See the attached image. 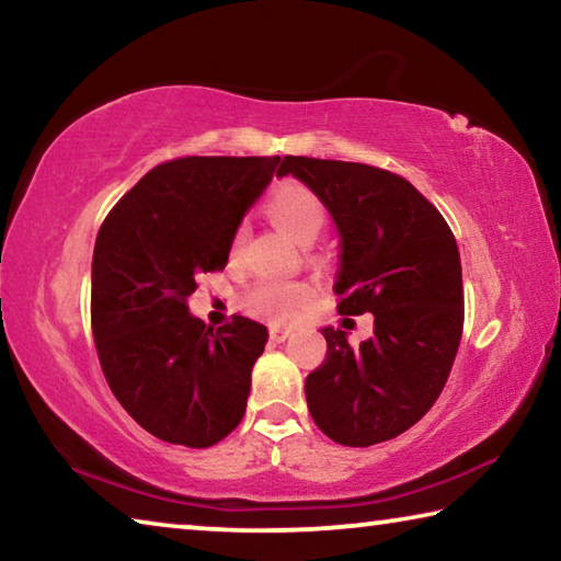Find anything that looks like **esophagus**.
<instances>
[{
  "instance_id": "obj_1",
  "label": "esophagus",
  "mask_w": 561,
  "mask_h": 561,
  "mask_svg": "<svg viewBox=\"0 0 561 561\" xmlns=\"http://www.w3.org/2000/svg\"><path fill=\"white\" fill-rule=\"evenodd\" d=\"M289 334H291L289 327H279V324L270 327V339H272V341H287Z\"/></svg>"
}]
</instances>
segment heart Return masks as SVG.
I'll return each instance as SVG.
<instances>
[{"label": "heart", "mask_w": 561, "mask_h": 561, "mask_svg": "<svg viewBox=\"0 0 561 561\" xmlns=\"http://www.w3.org/2000/svg\"><path fill=\"white\" fill-rule=\"evenodd\" d=\"M267 213L282 230H287L299 244L309 247L327 227V207L314 190L301 183H282L267 201ZM247 240L244 227L232 234L230 254L237 257ZM309 297L307 287L291 282H260L247 291L244 304L254 314L270 319H289L299 304Z\"/></svg>", "instance_id": "obj_1"}]
</instances>
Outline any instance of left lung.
Wrapping results in <instances>:
<instances>
[{
	"label": "left lung",
	"mask_w": 561,
	"mask_h": 561,
	"mask_svg": "<svg viewBox=\"0 0 561 561\" xmlns=\"http://www.w3.org/2000/svg\"><path fill=\"white\" fill-rule=\"evenodd\" d=\"M277 175L314 190L334 217L339 314H374L371 339L351 346L327 327V358L307 376L319 431L351 448L391 440L438 401L462 336L458 242L443 215L388 170L287 156Z\"/></svg>",
	"instance_id": "8db88e82"
}]
</instances>
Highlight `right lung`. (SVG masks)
Segmentation results:
<instances>
[{"instance_id": "add662e5", "label": "right lung", "mask_w": 561, "mask_h": 561, "mask_svg": "<svg viewBox=\"0 0 561 561\" xmlns=\"http://www.w3.org/2000/svg\"><path fill=\"white\" fill-rule=\"evenodd\" d=\"M279 165L272 158L160 163L103 220L91 262V327L103 376L140 428L210 448L240 425L267 327L217 331L187 311L201 272L225 270L232 234Z\"/></svg>"}]
</instances>
